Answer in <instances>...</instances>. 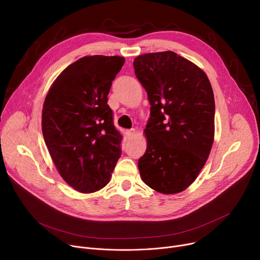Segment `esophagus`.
<instances>
[{"instance_id": "obj_1", "label": "esophagus", "mask_w": 260, "mask_h": 260, "mask_svg": "<svg viewBox=\"0 0 260 260\" xmlns=\"http://www.w3.org/2000/svg\"><path fill=\"white\" fill-rule=\"evenodd\" d=\"M125 134H126V137H127L128 139H131V138H133V136L135 135V129H134V128L127 129V131L125 132Z\"/></svg>"}]
</instances>
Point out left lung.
Returning a JSON list of instances; mask_svg holds the SVG:
<instances>
[{"label": "left lung", "instance_id": "8db88e82", "mask_svg": "<svg viewBox=\"0 0 260 260\" xmlns=\"http://www.w3.org/2000/svg\"><path fill=\"white\" fill-rule=\"evenodd\" d=\"M134 70L147 92V147L138 160L143 182L162 194L180 193L206 165L214 141L215 101L202 70L174 51L145 53Z\"/></svg>", "mask_w": 260, "mask_h": 260}]
</instances>
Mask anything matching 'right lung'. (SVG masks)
<instances>
[{
    "label": "right lung",
    "mask_w": 260,
    "mask_h": 260,
    "mask_svg": "<svg viewBox=\"0 0 260 260\" xmlns=\"http://www.w3.org/2000/svg\"><path fill=\"white\" fill-rule=\"evenodd\" d=\"M125 59L83 57L59 75L43 105L42 133L62 178L81 193L104 187L121 156L122 135L107 104Z\"/></svg>",
    "instance_id": "1"
}]
</instances>
